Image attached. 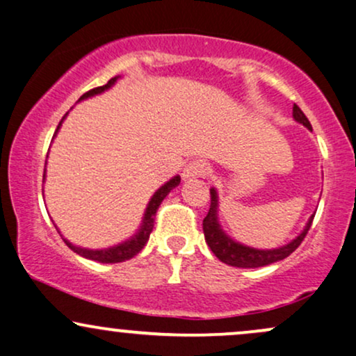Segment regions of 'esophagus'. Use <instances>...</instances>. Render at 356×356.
Here are the masks:
<instances>
[{
  "mask_svg": "<svg viewBox=\"0 0 356 356\" xmlns=\"http://www.w3.org/2000/svg\"><path fill=\"white\" fill-rule=\"evenodd\" d=\"M209 174V167L204 164L202 161H191L182 170L184 179H202Z\"/></svg>",
  "mask_w": 356,
  "mask_h": 356,
  "instance_id": "esophagus-1",
  "label": "esophagus"
}]
</instances>
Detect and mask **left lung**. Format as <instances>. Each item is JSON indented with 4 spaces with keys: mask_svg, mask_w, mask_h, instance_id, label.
Listing matches in <instances>:
<instances>
[{
    "mask_svg": "<svg viewBox=\"0 0 356 356\" xmlns=\"http://www.w3.org/2000/svg\"><path fill=\"white\" fill-rule=\"evenodd\" d=\"M293 117H295L296 122H300V124H303L305 127H308V129L312 130V124H309V120L306 118L303 110L298 107L296 104L293 105ZM216 212H218V194H216L214 189H211V207H209V212H207V216L202 220L204 238H206L207 246L211 248V251L214 252L219 261H222V263L229 264V266H234V268H261L288 257L293 251H296L301 243H303V239L306 238V234H308L314 218L313 214L312 218H309L308 224H306L305 231L301 232L295 241H291V243L286 244L283 248L264 249L263 251V249L243 246V244L236 243V241L227 238V236L222 232V229H220L218 222V214H216Z\"/></svg>",
    "mask_w": 356,
    "mask_h": 356,
    "instance_id": "left-lung-1",
    "label": "left lung"
}]
</instances>
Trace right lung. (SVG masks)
Returning <instances> with one entry per match:
<instances>
[{
    "instance_id": "1",
    "label": "right lung",
    "mask_w": 356,
    "mask_h": 356,
    "mask_svg": "<svg viewBox=\"0 0 356 356\" xmlns=\"http://www.w3.org/2000/svg\"><path fill=\"white\" fill-rule=\"evenodd\" d=\"M117 79H118V76H113V79H110L107 81V85H102V87L88 90L87 93H83V95L80 97V100L88 99V97L105 92V90L110 88L113 83H115ZM63 118H61V122H63ZM61 122L58 124V127H56V132H58ZM43 177H44V174H43ZM179 182H181V177H179V175H175L174 179H170L169 182L164 184V186H162L161 189L155 192V194L152 195V199H150L149 206H147V211H145V216H144V224H142L140 231H138L132 239L125 241V243L118 244V246H113V248H108V249H100V251H92V249L76 248V246H73L72 243H68L67 239H63V241H65V243H67V246L70 248L73 252H76V254L87 257V259L99 261V263H122V261L132 259L134 256H137L138 252H140L142 249H144V246L147 244V241H149L150 232H152V229H154L155 212H157L159 206H161V202L164 201L165 195L169 194V192L172 191L174 187L179 186Z\"/></svg>"
}]
</instances>
